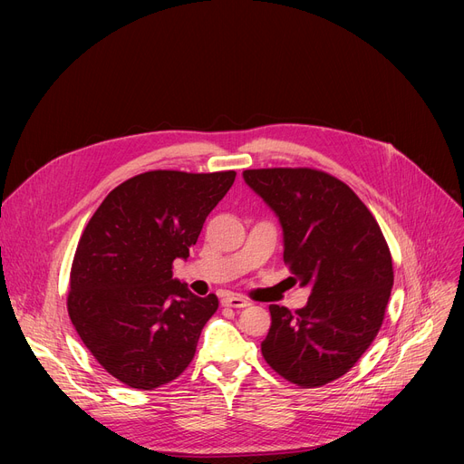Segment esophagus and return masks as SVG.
Listing matches in <instances>:
<instances>
[{
	"label": "esophagus",
	"instance_id": "1",
	"mask_svg": "<svg viewBox=\"0 0 464 464\" xmlns=\"http://www.w3.org/2000/svg\"><path fill=\"white\" fill-rule=\"evenodd\" d=\"M222 304L224 306H231V308H246V306H250V303L245 297H240V295H226L222 299Z\"/></svg>",
	"mask_w": 464,
	"mask_h": 464
}]
</instances>
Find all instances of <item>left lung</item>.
<instances>
[{"label": "left lung", "instance_id": "8db88e82", "mask_svg": "<svg viewBox=\"0 0 464 464\" xmlns=\"http://www.w3.org/2000/svg\"><path fill=\"white\" fill-rule=\"evenodd\" d=\"M246 184L284 229V263L306 306L271 304L261 343L269 367L303 389L344 376L376 338L393 287V261L372 212L336 177L310 167L248 169Z\"/></svg>", "mask_w": 464, "mask_h": 464}]
</instances>
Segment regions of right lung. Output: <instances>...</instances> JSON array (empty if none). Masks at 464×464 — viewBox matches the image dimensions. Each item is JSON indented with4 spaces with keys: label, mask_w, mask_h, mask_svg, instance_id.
<instances>
[{
    "label": "right lung",
    "mask_w": 464,
    "mask_h": 464,
    "mask_svg": "<svg viewBox=\"0 0 464 464\" xmlns=\"http://www.w3.org/2000/svg\"><path fill=\"white\" fill-rule=\"evenodd\" d=\"M235 170H149L116 186L72 257L67 312L84 346L118 382L150 392L191 362L218 297L173 278Z\"/></svg>",
    "instance_id": "obj_1"
}]
</instances>
